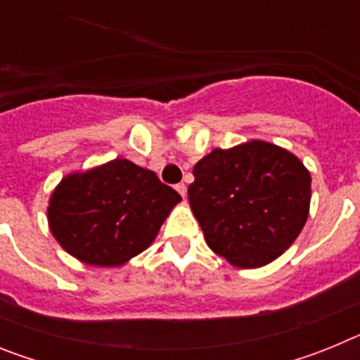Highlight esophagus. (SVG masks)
Returning a JSON list of instances; mask_svg holds the SVG:
<instances>
[{
    "label": "esophagus",
    "mask_w": 360,
    "mask_h": 360,
    "mask_svg": "<svg viewBox=\"0 0 360 360\" xmlns=\"http://www.w3.org/2000/svg\"><path fill=\"white\" fill-rule=\"evenodd\" d=\"M176 191H178V193H180V195H182V198L186 200V196H187V187H186V184H178Z\"/></svg>",
    "instance_id": "1"
}]
</instances>
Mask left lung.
<instances>
[{"mask_svg": "<svg viewBox=\"0 0 360 360\" xmlns=\"http://www.w3.org/2000/svg\"><path fill=\"white\" fill-rule=\"evenodd\" d=\"M189 205L209 249L238 269L281 256L303 231L311 178L295 155L250 141L196 162Z\"/></svg>", "mask_w": 360, "mask_h": 360, "instance_id": "left-lung-1", "label": "left lung"}]
</instances>
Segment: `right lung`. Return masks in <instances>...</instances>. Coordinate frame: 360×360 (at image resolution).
Instances as JSON below:
<instances>
[{
    "label": "right lung",
    "mask_w": 360,
    "mask_h": 360,
    "mask_svg": "<svg viewBox=\"0 0 360 360\" xmlns=\"http://www.w3.org/2000/svg\"><path fill=\"white\" fill-rule=\"evenodd\" d=\"M180 200L153 171L115 158L63 178L50 196L49 225L79 262L120 266L148 249Z\"/></svg>",
    "instance_id": "1"
}]
</instances>
